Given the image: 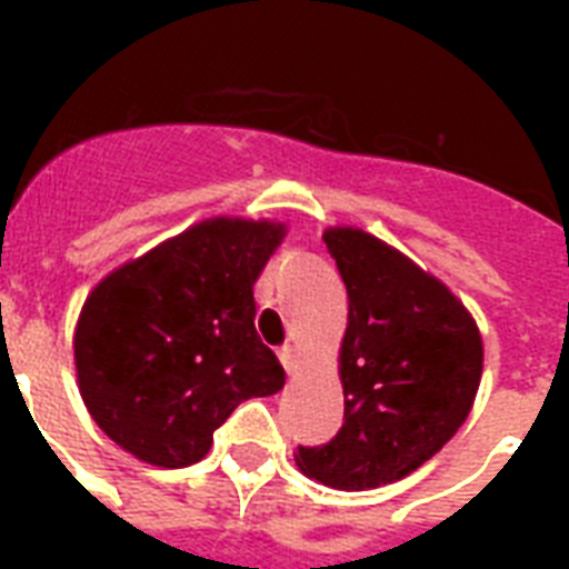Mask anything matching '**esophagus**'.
Segmentation results:
<instances>
[{
	"instance_id": "34e87169",
	"label": "esophagus",
	"mask_w": 569,
	"mask_h": 569,
	"mask_svg": "<svg viewBox=\"0 0 569 569\" xmlns=\"http://www.w3.org/2000/svg\"><path fill=\"white\" fill-rule=\"evenodd\" d=\"M280 363H283V369L289 375L298 372V348H295V346L280 348Z\"/></svg>"
}]
</instances>
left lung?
Listing matches in <instances>:
<instances>
[{"label": "left lung", "mask_w": 569, "mask_h": 569, "mask_svg": "<svg viewBox=\"0 0 569 569\" xmlns=\"http://www.w3.org/2000/svg\"><path fill=\"white\" fill-rule=\"evenodd\" d=\"M348 289L337 437L298 446V467L337 490L410 476L455 437L481 380V337L455 295L363 230L325 232Z\"/></svg>", "instance_id": "left-lung-1"}]
</instances>
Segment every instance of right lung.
Listing matches in <instances>:
<instances>
[{"label":"right lung","instance_id":"right-lung-1","mask_svg":"<svg viewBox=\"0 0 569 569\" xmlns=\"http://www.w3.org/2000/svg\"><path fill=\"white\" fill-rule=\"evenodd\" d=\"M280 239V223L214 218L93 289L76 372L93 422L120 449L189 467L241 401L283 389V366L253 328V283Z\"/></svg>","mask_w":569,"mask_h":569}]
</instances>
